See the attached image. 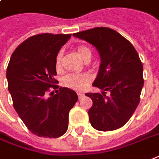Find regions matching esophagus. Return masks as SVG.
<instances>
[{"instance_id":"34e87169","label":"esophagus","mask_w":159,"mask_h":159,"mask_svg":"<svg viewBox=\"0 0 159 159\" xmlns=\"http://www.w3.org/2000/svg\"><path fill=\"white\" fill-rule=\"evenodd\" d=\"M77 95H78V98H82L84 97V93H79V92H78V93H77Z\"/></svg>"}]
</instances>
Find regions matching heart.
<instances>
[{
	"label": "heart",
	"instance_id": "1",
	"mask_svg": "<svg viewBox=\"0 0 159 159\" xmlns=\"http://www.w3.org/2000/svg\"><path fill=\"white\" fill-rule=\"evenodd\" d=\"M77 53L82 60L87 61L92 57V51L86 46H79L77 47ZM61 52H59L56 58V66L60 67L61 60ZM92 80V77L88 73H69L62 78V84L66 88L73 90L84 89Z\"/></svg>",
	"mask_w": 159,
	"mask_h": 159
}]
</instances>
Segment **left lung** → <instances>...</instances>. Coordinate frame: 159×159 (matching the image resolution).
<instances>
[{
  "label": "left lung",
  "instance_id": "8db88e82",
  "mask_svg": "<svg viewBox=\"0 0 159 159\" xmlns=\"http://www.w3.org/2000/svg\"><path fill=\"white\" fill-rule=\"evenodd\" d=\"M73 36L95 47L101 60L93 86L102 92L85 94L93 100L88 111L91 125L102 132L120 128L140 101L144 81L139 54L130 42L108 27H95Z\"/></svg>",
  "mask_w": 159,
  "mask_h": 159
}]
</instances>
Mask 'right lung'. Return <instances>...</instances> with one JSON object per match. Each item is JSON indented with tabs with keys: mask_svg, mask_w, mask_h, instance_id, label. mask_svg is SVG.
I'll return each mask as SVG.
<instances>
[{
	"mask_svg": "<svg viewBox=\"0 0 159 159\" xmlns=\"http://www.w3.org/2000/svg\"><path fill=\"white\" fill-rule=\"evenodd\" d=\"M71 34L43 33L31 36L12 53L7 70L8 90L16 112L35 135L59 138L68 128L70 110L77 102L76 92L58 88L56 58Z\"/></svg>",
	"mask_w": 159,
	"mask_h": 159,
	"instance_id": "obj_1",
	"label": "right lung"
}]
</instances>
